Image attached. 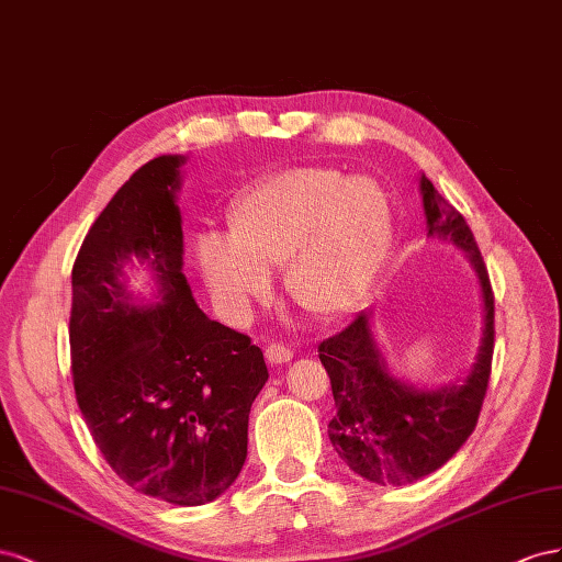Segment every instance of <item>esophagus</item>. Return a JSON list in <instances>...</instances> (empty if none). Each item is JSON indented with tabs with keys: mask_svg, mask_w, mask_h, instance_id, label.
I'll return each mask as SVG.
<instances>
[{
	"mask_svg": "<svg viewBox=\"0 0 562 562\" xmlns=\"http://www.w3.org/2000/svg\"><path fill=\"white\" fill-rule=\"evenodd\" d=\"M292 358H294L292 346H286V344H270V346H266V360L270 364H284V362H290Z\"/></svg>",
	"mask_w": 562,
	"mask_h": 562,
	"instance_id": "34e87169",
	"label": "esophagus"
}]
</instances>
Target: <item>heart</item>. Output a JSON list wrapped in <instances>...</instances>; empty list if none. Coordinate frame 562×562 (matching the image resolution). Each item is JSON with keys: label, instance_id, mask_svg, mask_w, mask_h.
Segmentation results:
<instances>
[{"label": "heart", "instance_id": "b5f03b06", "mask_svg": "<svg viewBox=\"0 0 562 562\" xmlns=\"http://www.w3.org/2000/svg\"><path fill=\"white\" fill-rule=\"evenodd\" d=\"M391 239V202L372 179L336 169H286L239 198L228 247L204 243L200 266L233 311L266 296L268 270L286 263V292L303 311L336 317L370 286Z\"/></svg>", "mask_w": 562, "mask_h": 562}]
</instances>
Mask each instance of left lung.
<instances>
[{
  "mask_svg": "<svg viewBox=\"0 0 562 562\" xmlns=\"http://www.w3.org/2000/svg\"><path fill=\"white\" fill-rule=\"evenodd\" d=\"M430 237L452 239L469 254L485 299V331L477 360L461 386L414 391L395 381L376 350L370 315L360 313L319 341V362L331 381L336 414L329 440L350 471L376 485L403 487L438 471L475 430L485 403L494 352V292L475 237L454 206L422 176Z\"/></svg>",
  "mask_w": 562,
  "mask_h": 562,
  "instance_id": "obj_1",
  "label": "left lung"
}]
</instances>
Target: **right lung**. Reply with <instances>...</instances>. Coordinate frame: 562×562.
<instances>
[{
  "mask_svg": "<svg viewBox=\"0 0 562 562\" xmlns=\"http://www.w3.org/2000/svg\"><path fill=\"white\" fill-rule=\"evenodd\" d=\"M181 162L162 155L136 169L89 228L72 266L70 370L110 469L140 494L200 506L243 471L268 367L247 334L210 319L192 299L173 202ZM132 258L158 278L150 307L125 292L121 268Z\"/></svg>",
  "mask_w": 562,
  "mask_h": 562,
  "instance_id": "right-lung-1",
  "label": "right lung"
}]
</instances>
